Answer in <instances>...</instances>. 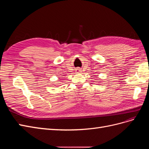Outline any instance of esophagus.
Returning a JSON list of instances; mask_svg holds the SVG:
<instances>
[{
  "mask_svg": "<svg viewBox=\"0 0 149 149\" xmlns=\"http://www.w3.org/2000/svg\"><path fill=\"white\" fill-rule=\"evenodd\" d=\"M80 71H81V70H79V69H76V73H80Z\"/></svg>",
  "mask_w": 149,
  "mask_h": 149,
  "instance_id": "1",
  "label": "esophagus"
}]
</instances>
